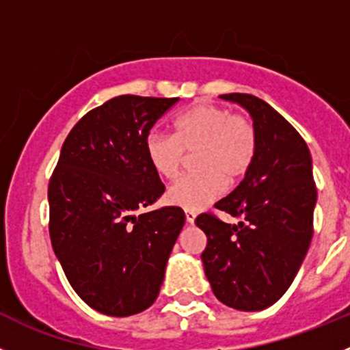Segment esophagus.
<instances>
[{
    "label": "esophagus",
    "mask_w": 350,
    "mask_h": 350,
    "mask_svg": "<svg viewBox=\"0 0 350 350\" xmlns=\"http://www.w3.org/2000/svg\"><path fill=\"white\" fill-rule=\"evenodd\" d=\"M185 215H186V223H188V224H193L195 219H197V212L190 211V208H186Z\"/></svg>",
    "instance_id": "34e87169"
}]
</instances>
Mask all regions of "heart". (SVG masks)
Returning <instances> with one entry per match:
<instances>
[{
    "mask_svg": "<svg viewBox=\"0 0 350 350\" xmlns=\"http://www.w3.org/2000/svg\"><path fill=\"white\" fill-rule=\"evenodd\" d=\"M202 172L179 178L167 190V200L190 211H200L226 191V176L238 179L249 171L257 150V135L247 117L228 109L198 105L174 120V135L152 131L145 142L153 171L165 179L179 174L185 153L197 150Z\"/></svg>",
    "mask_w": 350,
    "mask_h": 350,
    "instance_id": "b5f03b06",
    "label": "heart"
}]
</instances>
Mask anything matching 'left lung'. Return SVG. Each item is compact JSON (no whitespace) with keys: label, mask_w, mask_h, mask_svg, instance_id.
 Returning <instances> with one entry per match:
<instances>
[{"label":"left lung","mask_w":350,"mask_h":350,"mask_svg":"<svg viewBox=\"0 0 350 350\" xmlns=\"http://www.w3.org/2000/svg\"><path fill=\"white\" fill-rule=\"evenodd\" d=\"M252 117L257 150L245 178L215 208L240 217L228 224L200 214L207 237L202 252L212 292L228 308L262 311L288 290L312 238L316 185L302 136L260 98L221 94Z\"/></svg>","instance_id":"8db88e82"}]
</instances>
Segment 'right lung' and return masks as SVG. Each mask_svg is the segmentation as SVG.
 <instances>
[{
	"mask_svg": "<svg viewBox=\"0 0 350 350\" xmlns=\"http://www.w3.org/2000/svg\"><path fill=\"white\" fill-rule=\"evenodd\" d=\"M178 100L112 98L62 146L48 186L51 245L72 288L101 314L124 318L155 302L185 226L181 207L136 214L165 191L145 142Z\"/></svg>",
	"mask_w": 350,
	"mask_h": 350,
	"instance_id": "right-lung-1",
	"label": "right lung"
}]
</instances>
